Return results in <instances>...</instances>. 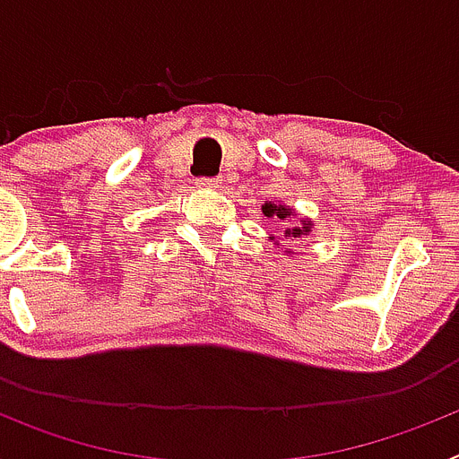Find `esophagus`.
Wrapping results in <instances>:
<instances>
[{"instance_id": "esophagus-1", "label": "esophagus", "mask_w": 459, "mask_h": 459, "mask_svg": "<svg viewBox=\"0 0 459 459\" xmlns=\"http://www.w3.org/2000/svg\"><path fill=\"white\" fill-rule=\"evenodd\" d=\"M195 184L200 186V188H218L221 179H213V177H200V179L195 181Z\"/></svg>"}]
</instances>
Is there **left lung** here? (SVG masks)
I'll return each instance as SVG.
<instances>
[{"label": "left lung", "instance_id": "1", "mask_svg": "<svg viewBox=\"0 0 459 459\" xmlns=\"http://www.w3.org/2000/svg\"><path fill=\"white\" fill-rule=\"evenodd\" d=\"M262 213H264L266 218L290 221V218L294 216V209H287V206H282V204H271V202H266V204L262 206ZM310 232H312V222L306 221V218H303V221H299V225L296 227H285V237H290V238H301Z\"/></svg>", "mask_w": 459, "mask_h": 459}]
</instances>
